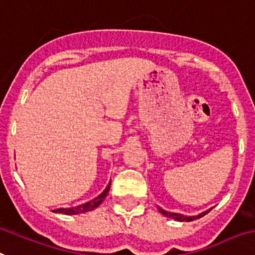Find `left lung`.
Segmentation results:
<instances>
[{
    "label": "left lung",
    "mask_w": 255,
    "mask_h": 255,
    "mask_svg": "<svg viewBox=\"0 0 255 255\" xmlns=\"http://www.w3.org/2000/svg\"><path fill=\"white\" fill-rule=\"evenodd\" d=\"M158 210H160V212L162 215H165L166 217H171V219H174V220L177 221H192V220H196V219H200L202 216H204L206 214H208L211 210L206 211V212H202L200 215H198V216H185V215H181V214H174V212H167V211L162 210V208H160L158 207Z\"/></svg>",
    "instance_id": "1"
}]
</instances>
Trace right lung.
<instances>
[{
	"label": "right lung",
	"instance_id": "obj_1",
	"mask_svg": "<svg viewBox=\"0 0 255 255\" xmlns=\"http://www.w3.org/2000/svg\"><path fill=\"white\" fill-rule=\"evenodd\" d=\"M110 185H111V182H110L109 186H107L106 190H105L102 194H99L97 198H94V199L90 200V202H86L84 203V204H80V206L77 207H72V208H57V210H55L53 212L64 214V215H78V214H84V212H88V211H93L94 208H97V207H98L103 200H105V198H106L107 194H109Z\"/></svg>",
	"mask_w": 255,
	"mask_h": 255
}]
</instances>
